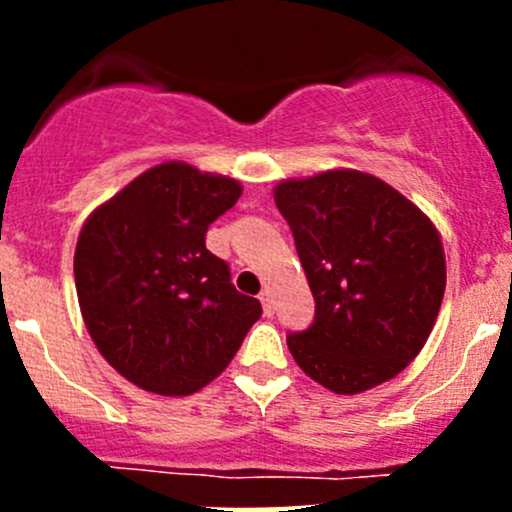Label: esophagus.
<instances>
[{
    "instance_id": "esophagus-1",
    "label": "esophagus",
    "mask_w": 512,
    "mask_h": 512,
    "mask_svg": "<svg viewBox=\"0 0 512 512\" xmlns=\"http://www.w3.org/2000/svg\"><path fill=\"white\" fill-rule=\"evenodd\" d=\"M260 302H262V309H265L267 317H272V314H275V299H272L270 289H262V292H260Z\"/></svg>"
}]
</instances>
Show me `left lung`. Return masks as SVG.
<instances>
[{
  "label": "left lung",
  "mask_w": 512,
  "mask_h": 512,
  "mask_svg": "<svg viewBox=\"0 0 512 512\" xmlns=\"http://www.w3.org/2000/svg\"><path fill=\"white\" fill-rule=\"evenodd\" d=\"M275 203L314 297L312 324L287 334L299 369L334 394L394 379L421 352L441 309L446 257L436 227L359 170L285 180Z\"/></svg>",
  "instance_id": "1"
}]
</instances>
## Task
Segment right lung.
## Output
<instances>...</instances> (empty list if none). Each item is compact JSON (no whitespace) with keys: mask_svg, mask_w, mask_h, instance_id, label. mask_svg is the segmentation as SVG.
Listing matches in <instances>:
<instances>
[{"mask_svg":"<svg viewBox=\"0 0 512 512\" xmlns=\"http://www.w3.org/2000/svg\"><path fill=\"white\" fill-rule=\"evenodd\" d=\"M240 183L163 163L86 220L74 280L86 329L121 376L160 396H188L230 364L262 304L232 285L205 247Z\"/></svg>","mask_w":512,"mask_h":512,"instance_id":"obj_1","label":"right lung"}]
</instances>
